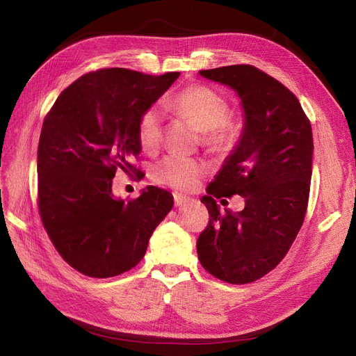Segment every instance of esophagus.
<instances>
[{"instance_id": "1", "label": "esophagus", "mask_w": 356, "mask_h": 356, "mask_svg": "<svg viewBox=\"0 0 356 356\" xmlns=\"http://www.w3.org/2000/svg\"><path fill=\"white\" fill-rule=\"evenodd\" d=\"M188 197L184 195H179V193H175L174 195V202H175V207H182V204L188 203Z\"/></svg>"}]
</instances>
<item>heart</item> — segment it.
Here are the masks:
<instances>
[{
    "mask_svg": "<svg viewBox=\"0 0 356 356\" xmlns=\"http://www.w3.org/2000/svg\"><path fill=\"white\" fill-rule=\"evenodd\" d=\"M172 106L203 132V141L207 145L222 149L233 144L236 131L233 124L225 120L229 115V104L217 92L204 86H191L172 101ZM163 111L159 105L149 106L139 118L138 139L145 152H154L159 147L163 131ZM203 172L204 165L199 160L168 156L154 165L153 178L160 184L190 190L196 186Z\"/></svg>",
    "mask_w": 356,
    "mask_h": 356,
    "instance_id": "obj_1",
    "label": "heart"
}]
</instances>
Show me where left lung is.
<instances>
[{
	"label": "left lung",
	"mask_w": 356,
	"mask_h": 356,
	"mask_svg": "<svg viewBox=\"0 0 356 356\" xmlns=\"http://www.w3.org/2000/svg\"><path fill=\"white\" fill-rule=\"evenodd\" d=\"M241 99L243 126L202 197L211 220L199 236V261L229 284H248L275 268L305 221L314 136L296 96L252 65L199 71ZM239 194L245 208L219 211L215 198Z\"/></svg>",
	"instance_id": "8db88e82"
}]
</instances>
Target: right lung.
Here are the masks:
<instances>
[{
    "instance_id": "right-lung-1",
    "label": "right lung",
    "mask_w": 356,
    "mask_h": 356,
    "mask_svg": "<svg viewBox=\"0 0 356 356\" xmlns=\"http://www.w3.org/2000/svg\"><path fill=\"white\" fill-rule=\"evenodd\" d=\"M179 72L147 75L124 68L89 72L63 90L42 122L38 208L42 225L70 266L90 277L131 270L174 207L149 186L135 200L113 193L117 169L141 153L138 123Z\"/></svg>"
}]
</instances>
